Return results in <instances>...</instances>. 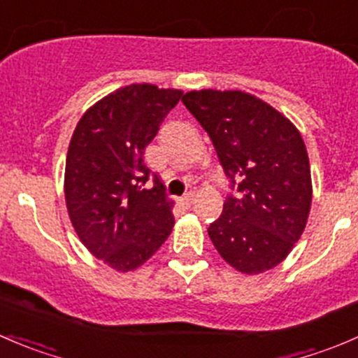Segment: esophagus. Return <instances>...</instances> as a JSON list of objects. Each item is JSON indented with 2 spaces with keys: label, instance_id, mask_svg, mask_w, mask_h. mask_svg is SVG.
<instances>
[{
  "label": "esophagus",
  "instance_id": "esophagus-1",
  "mask_svg": "<svg viewBox=\"0 0 358 358\" xmlns=\"http://www.w3.org/2000/svg\"><path fill=\"white\" fill-rule=\"evenodd\" d=\"M194 201H196V194H194L192 190H190V192H187L185 196L182 197V204L185 206V208H190V206L194 204Z\"/></svg>",
  "mask_w": 358,
  "mask_h": 358
}]
</instances>
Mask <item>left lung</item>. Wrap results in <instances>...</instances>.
Instances as JSON below:
<instances>
[{
    "mask_svg": "<svg viewBox=\"0 0 358 358\" xmlns=\"http://www.w3.org/2000/svg\"><path fill=\"white\" fill-rule=\"evenodd\" d=\"M182 102L211 138L234 190L208 229L213 244L239 272L273 268L301 237L312 204L301 135L280 112L243 92L202 90Z\"/></svg>",
    "mask_w": 358,
    "mask_h": 358,
    "instance_id": "8db88e82",
    "label": "left lung"
}]
</instances>
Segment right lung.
<instances>
[{
	"label": "right lung",
	"mask_w": 358,
	"mask_h": 358,
	"mask_svg": "<svg viewBox=\"0 0 358 358\" xmlns=\"http://www.w3.org/2000/svg\"><path fill=\"white\" fill-rule=\"evenodd\" d=\"M178 90L131 85L96 102L78 122L66 161V202L79 239L121 272L145 263L171 234L173 202L143 162ZM153 180L147 189L145 183Z\"/></svg>",
	"instance_id": "add662e5"
}]
</instances>
